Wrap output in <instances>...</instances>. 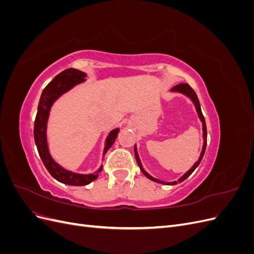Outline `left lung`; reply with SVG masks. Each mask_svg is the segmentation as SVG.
Instances as JSON below:
<instances>
[{"instance_id": "left-lung-1", "label": "left lung", "mask_w": 254, "mask_h": 254, "mask_svg": "<svg viewBox=\"0 0 254 254\" xmlns=\"http://www.w3.org/2000/svg\"><path fill=\"white\" fill-rule=\"evenodd\" d=\"M172 91H177V92H181V93H183V94H186L187 96H189L191 101H193V103H194V105H195V107H196V110H197V112H198V115H199V118H200V120H201V122H202V130H203V147H202V151H201V155H200V157H199V159H198V161L197 162L193 165V167L190 168V170L188 172V173H186L184 174L181 178L178 180V181H174V182H163V181H161V180H159V179H156V178H153V177H151L149 174H147L146 173L144 170H143V167H142V164H141V161H140V159H139V156H137V152H136V147H134V153H135V159H136V162H137V164H139V166H140V168H141V171H142V173L147 177V178H149L150 180H152V181H155V182H158V183H164V184H168V186H170V184H177L178 182H182L183 180H186L188 177L193 173L195 170H196V167L199 165V163L201 162V160H202V158H203V155H204V151H205V147H206V125H205V121H204V117H203V114H202V112H201V108H200V104H199V99H198V97H197V94H196V92L191 89L190 87V84H188V83H179V84H177V86H175L174 88H172Z\"/></svg>"}]
</instances>
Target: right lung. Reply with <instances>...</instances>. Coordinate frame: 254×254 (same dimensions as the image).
<instances>
[{
	"mask_svg": "<svg viewBox=\"0 0 254 254\" xmlns=\"http://www.w3.org/2000/svg\"><path fill=\"white\" fill-rule=\"evenodd\" d=\"M86 76H87L86 73L76 70V68H66V70L63 71L60 74L55 76V78H54L48 86L44 88L42 92L39 105H38L37 115L35 119V125H34L35 143L37 145L38 152H39V156L41 157L44 166L47 167L49 173L56 180H58L59 182H63L64 184H68V186H86V184H89L90 182H92L97 178L98 174L102 172L103 166L94 174H90V175L75 174L72 172H68L64 170V168L59 166L55 161L52 159L48 149L47 133H45V131H47V122H48L50 109L53 103L55 102L61 94H64V92L74 87L75 84L83 81ZM118 133H119V129H114L110 132L108 137H107L104 153H106L107 150L111 147L115 139H117Z\"/></svg>",
	"mask_w": 254,
	"mask_h": 254,
	"instance_id": "1",
	"label": "right lung"
}]
</instances>
